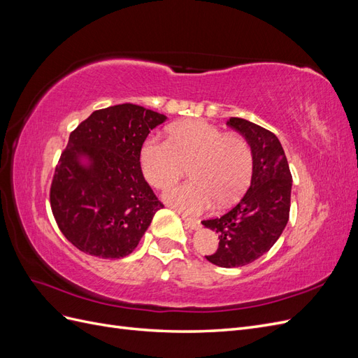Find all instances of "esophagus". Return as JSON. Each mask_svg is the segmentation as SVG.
I'll use <instances>...</instances> for the list:
<instances>
[{"instance_id":"34e87169","label":"esophagus","mask_w":358,"mask_h":358,"mask_svg":"<svg viewBox=\"0 0 358 358\" xmlns=\"http://www.w3.org/2000/svg\"><path fill=\"white\" fill-rule=\"evenodd\" d=\"M182 220H183V222H185V225L188 227V229H191V230H197L199 227H200V221L199 220L189 218V216H187V215H182Z\"/></svg>"}]
</instances>
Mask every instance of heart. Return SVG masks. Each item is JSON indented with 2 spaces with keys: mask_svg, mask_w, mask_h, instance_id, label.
<instances>
[{
  "mask_svg": "<svg viewBox=\"0 0 358 358\" xmlns=\"http://www.w3.org/2000/svg\"><path fill=\"white\" fill-rule=\"evenodd\" d=\"M140 162L146 179L162 188L189 167L191 180L169 187L164 200L176 209L197 215L213 201L227 206L239 199L252 178L251 145L239 134H225L206 121H185L170 128V140L149 136Z\"/></svg>",
  "mask_w": 358,
  "mask_h": 358,
  "instance_id": "heart-1",
  "label": "heart"
}]
</instances>
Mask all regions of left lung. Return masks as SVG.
<instances>
[{"instance_id": "1", "label": "left lung", "mask_w": 358, "mask_h": 358, "mask_svg": "<svg viewBox=\"0 0 358 358\" xmlns=\"http://www.w3.org/2000/svg\"><path fill=\"white\" fill-rule=\"evenodd\" d=\"M227 125L251 145V187L231 210L201 224L220 234L218 249L206 255L208 262L239 267L266 254L282 234L289 218L292 178L282 145L272 131L242 117H230Z\"/></svg>"}]
</instances>
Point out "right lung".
<instances>
[{"instance_id":"obj_1","label":"right lung","mask_w":358,"mask_h":358,"mask_svg":"<svg viewBox=\"0 0 358 358\" xmlns=\"http://www.w3.org/2000/svg\"><path fill=\"white\" fill-rule=\"evenodd\" d=\"M164 121V115L125 103L92 112L71 131L52 179L50 208L79 251L100 258L129 255L164 208L140 167L148 134Z\"/></svg>"}]
</instances>
